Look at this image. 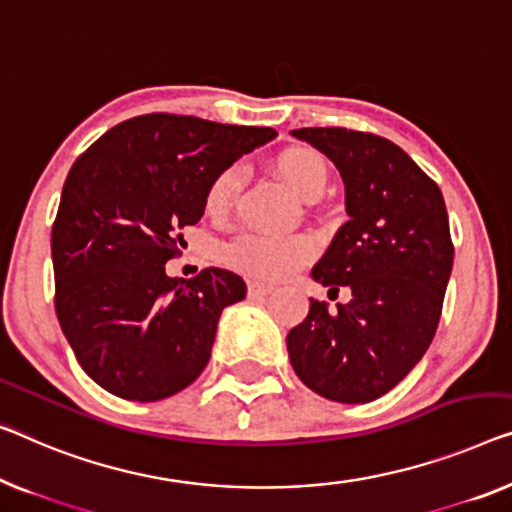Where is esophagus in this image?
I'll list each match as a JSON object with an SVG mask.
<instances>
[{
  "label": "esophagus",
  "instance_id": "esophagus-1",
  "mask_svg": "<svg viewBox=\"0 0 512 512\" xmlns=\"http://www.w3.org/2000/svg\"><path fill=\"white\" fill-rule=\"evenodd\" d=\"M273 292V285H266V282L250 280L248 282V296H266Z\"/></svg>",
  "mask_w": 512,
  "mask_h": 512
}]
</instances>
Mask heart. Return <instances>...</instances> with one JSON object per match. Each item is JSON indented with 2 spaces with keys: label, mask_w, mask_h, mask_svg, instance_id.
<instances>
[{
  "label": "heart",
  "mask_w": 512,
  "mask_h": 512,
  "mask_svg": "<svg viewBox=\"0 0 512 512\" xmlns=\"http://www.w3.org/2000/svg\"><path fill=\"white\" fill-rule=\"evenodd\" d=\"M278 177L305 202H315L329 186V165L310 147H289L273 160ZM243 186V170L227 165L216 172L204 190V213L223 220L234 209ZM315 241L308 234H264L246 232L225 248V259L234 269L257 280H280L292 276L315 257Z\"/></svg>",
  "instance_id": "heart-1"
}]
</instances>
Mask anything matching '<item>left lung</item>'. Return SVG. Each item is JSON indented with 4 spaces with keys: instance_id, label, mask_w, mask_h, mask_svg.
I'll use <instances>...</instances> for the list:
<instances>
[{
    "instance_id": "8db88e82",
    "label": "left lung",
    "mask_w": 512,
    "mask_h": 512,
    "mask_svg": "<svg viewBox=\"0 0 512 512\" xmlns=\"http://www.w3.org/2000/svg\"><path fill=\"white\" fill-rule=\"evenodd\" d=\"M345 179L349 220L312 278L352 301L310 312L287 333L292 368L335 402L377 400L421 361L439 326L453 269L444 195L398 144L342 126L296 128Z\"/></svg>"
}]
</instances>
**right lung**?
I'll return each mask as SVG.
<instances>
[{
	"mask_svg": "<svg viewBox=\"0 0 512 512\" xmlns=\"http://www.w3.org/2000/svg\"><path fill=\"white\" fill-rule=\"evenodd\" d=\"M273 135L151 112L110 128L73 163L52 225L55 310L82 370L108 393L156 402L207 368L218 319L246 282L218 266L167 278L165 262L202 218L213 174Z\"/></svg>",
	"mask_w": 512,
	"mask_h": 512,
	"instance_id": "add662e5",
	"label": "right lung"
}]
</instances>
